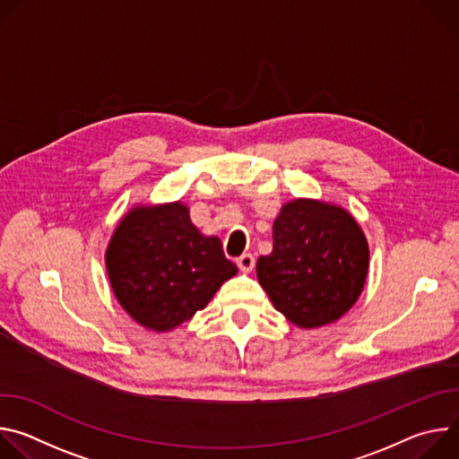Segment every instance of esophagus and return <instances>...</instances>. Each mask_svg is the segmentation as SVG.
Returning a JSON list of instances; mask_svg holds the SVG:
<instances>
[{
  "label": "esophagus",
  "instance_id": "obj_1",
  "mask_svg": "<svg viewBox=\"0 0 459 459\" xmlns=\"http://www.w3.org/2000/svg\"><path fill=\"white\" fill-rule=\"evenodd\" d=\"M254 264H255V259H254L252 254H241V255L236 259V265H238L241 271H245V273H250V271L254 269Z\"/></svg>",
  "mask_w": 459,
  "mask_h": 459
}]
</instances>
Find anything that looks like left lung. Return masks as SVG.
I'll use <instances>...</instances> for the list:
<instances>
[{
  "mask_svg": "<svg viewBox=\"0 0 459 459\" xmlns=\"http://www.w3.org/2000/svg\"><path fill=\"white\" fill-rule=\"evenodd\" d=\"M273 239V252L255 264L257 280L294 325L314 329L356 303L367 280L368 245L347 211L294 200L276 218Z\"/></svg>",
  "mask_w": 459,
  "mask_h": 459,
  "instance_id": "obj_1",
  "label": "left lung"
}]
</instances>
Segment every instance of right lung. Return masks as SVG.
<instances>
[{
	"mask_svg": "<svg viewBox=\"0 0 459 459\" xmlns=\"http://www.w3.org/2000/svg\"><path fill=\"white\" fill-rule=\"evenodd\" d=\"M107 273L121 307L152 331H170L205 308L238 273L216 236H204L181 204L138 207L117 225Z\"/></svg>",
	"mask_w": 459,
	"mask_h": 459,
	"instance_id": "right-lung-1",
	"label": "right lung"
}]
</instances>
